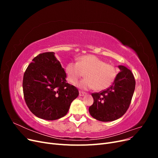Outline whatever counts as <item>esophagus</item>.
I'll use <instances>...</instances> for the list:
<instances>
[{
	"instance_id": "1",
	"label": "esophagus",
	"mask_w": 158,
	"mask_h": 158,
	"mask_svg": "<svg viewBox=\"0 0 158 158\" xmlns=\"http://www.w3.org/2000/svg\"><path fill=\"white\" fill-rule=\"evenodd\" d=\"M86 94H87L86 93L81 92V91H80V92H79V96H84V95H85Z\"/></svg>"
}]
</instances>
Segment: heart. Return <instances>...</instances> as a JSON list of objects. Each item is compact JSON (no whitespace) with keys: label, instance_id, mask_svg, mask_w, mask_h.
Masks as SVG:
<instances>
[{"label":"heart","instance_id":"obj_1","mask_svg":"<svg viewBox=\"0 0 158 158\" xmlns=\"http://www.w3.org/2000/svg\"><path fill=\"white\" fill-rule=\"evenodd\" d=\"M69 82L76 85L85 73V78L78 83V86L83 89H94L101 91L109 87L116 78L117 69L111 64L93 55L80 57L77 63L70 62L65 68Z\"/></svg>","mask_w":158,"mask_h":158}]
</instances>
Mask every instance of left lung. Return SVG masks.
Returning a JSON list of instances; mask_svg holds the SVG:
<instances>
[{
	"instance_id": "1",
	"label": "left lung",
	"mask_w": 158,
	"mask_h": 158,
	"mask_svg": "<svg viewBox=\"0 0 158 158\" xmlns=\"http://www.w3.org/2000/svg\"><path fill=\"white\" fill-rule=\"evenodd\" d=\"M120 72L113 84L107 89L92 95L94 103L89 107L91 116L102 122L113 121L121 117L130 106L135 89V80L132 72L119 65Z\"/></svg>"
}]
</instances>
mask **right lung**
<instances>
[{"mask_svg": "<svg viewBox=\"0 0 158 158\" xmlns=\"http://www.w3.org/2000/svg\"><path fill=\"white\" fill-rule=\"evenodd\" d=\"M66 78L64 69L54 52L41 53L32 60L23 74V92L33 114L48 121L66 115L79 94Z\"/></svg>", "mask_w": 158, "mask_h": 158, "instance_id": "1", "label": "right lung"}]
</instances>
